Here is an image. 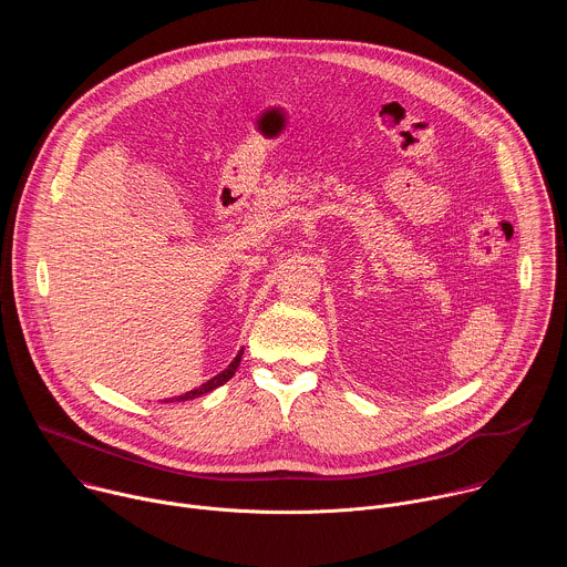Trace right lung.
I'll use <instances>...</instances> for the list:
<instances>
[{
    "instance_id": "add662e5",
    "label": "right lung",
    "mask_w": 567,
    "mask_h": 567,
    "mask_svg": "<svg viewBox=\"0 0 567 567\" xmlns=\"http://www.w3.org/2000/svg\"><path fill=\"white\" fill-rule=\"evenodd\" d=\"M239 361H241V352L230 361V365L224 370V372H219L217 377H213L210 381H206V383H202L199 388H195V390H190V392H186V394H179V396H175L173 401H188V399H195V396H202V394H206V392H210V390H215V388H219V385H224L233 374H235V370L239 368ZM168 403V401H166Z\"/></svg>"
}]
</instances>
